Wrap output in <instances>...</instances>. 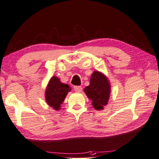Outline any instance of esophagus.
Wrapping results in <instances>:
<instances>
[{
  "mask_svg": "<svg viewBox=\"0 0 159 159\" xmlns=\"http://www.w3.org/2000/svg\"><path fill=\"white\" fill-rule=\"evenodd\" d=\"M74 91L75 92H78V93H80L82 91V87L81 86H74Z\"/></svg>",
  "mask_w": 159,
  "mask_h": 159,
  "instance_id": "34e87169",
  "label": "esophagus"
}]
</instances>
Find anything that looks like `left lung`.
I'll return each mask as SVG.
<instances>
[{"instance_id":"obj_1","label":"left lung","mask_w":159,"mask_h":159,"mask_svg":"<svg viewBox=\"0 0 159 159\" xmlns=\"http://www.w3.org/2000/svg\"><path fill=\"white\" fill-rule=\"evenodd\" d=\"M84 92L92 106L97 111H101L108 104L111 94V84L103 73L95 70L92 73L90 84L84 89Z\"/></svg>"}]
</instances>
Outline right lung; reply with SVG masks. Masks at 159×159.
<instances>
[{
	"mask_svg": "<svg viewBox=\"0 0 159 159\" xmlns=\"http://www.w3.org/2000/svg\"><path fill=\"white\" fill-rule=\"evenodd\" d=\"M70 91L71 88L68 84L61 82L58 77H51L45 91V98L47 104L54 110H60L61 105Z\"/></svg>",
	"mask_w": 159,
	"mask_h": 159,
	"instance_id": "add662e5",
	"label": "right lung"
}]
</instances>
